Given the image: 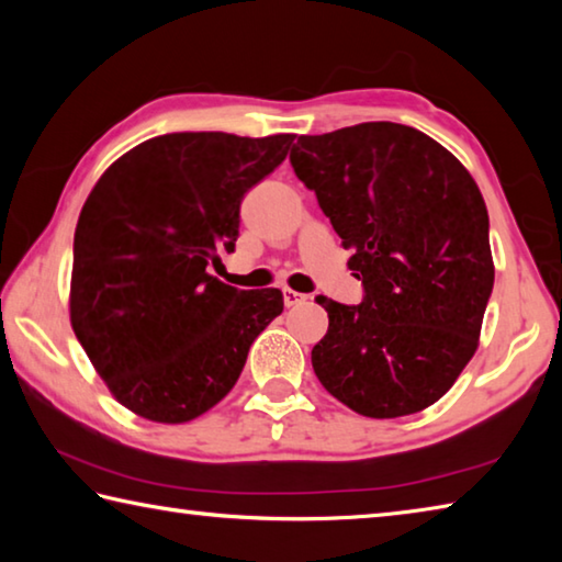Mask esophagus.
<instances>
[{"label": "esophagus", "instance_id": "34e87169", "mask_svg": "<svg viewBox=\"0 0 562 562\" xmlns=\"http://www.w3.org/2000/svg\"><path fill=\"white\" fill-rule=\"evenodd\" d=\"M282 294H284V304H288V307H294V304H300V302L307 300V294L294 292V290H290V288H284Z\"/></svg>", "mask_w": 562, "mask_h": 562}]
</instances>
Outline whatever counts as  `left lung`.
Here are the masks:
<instances>
[{"label": "left lung", "instance_id": "1", "mask_svg": "<svg viewBox=\"0 0 562 562\" xmlns=\"http://www.w3.org/2000/svg\"><path fill=\"white\" fill-rule=\"evenodd\" d=\"M290 160L364 284L357 307L317 300L322 386L369 418L436 404L479 349L496 274L479 186L451 150L392 121L300 136Z\"/></svg>", "mask_w": 562, "mask_h": 562}]
</instances>
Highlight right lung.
Masks as SVG:
<instances>
[{"mask_svg": "<svg viewBox=\"0 0 562 562\" xmlns=\"http://www.w3.org/2000/svg\"><path fill=\"white\" fill-rule=\"evenodd\" d=\"M292 133H166L103 170L74 233L69 317L121 406L186 424L223 402L280 290H235L207 268L233 252L240 201Z\"/></svg>", "mask_w": 562, "mask_h": 562, "instance_id": "1", "label": "right lung"}]
</instances>
